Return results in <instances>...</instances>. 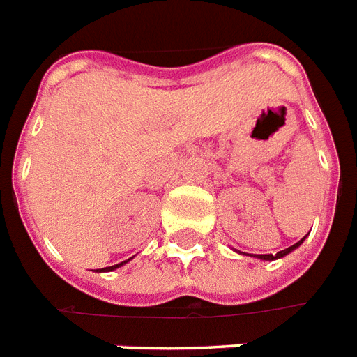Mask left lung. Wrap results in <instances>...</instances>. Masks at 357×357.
<instances>
[{
	"instance_id": "1",
	"label": "left lung",
	"mask_w": 357,
	"mask_h": 357,
	"mask_svg": "<svg viewBox=\"0 0 357 357\" xmlns=\"http://www.w3.org/2000/svg\"><path fill=\"white\" fill-rule=\"evenodd\" d=\"M305 237H307V235H305ZM305 237H302V238H300V241H298V243L293 244V246H289V248L282 250V252H278V254H254V255H252V257H257V259H261V261H274V259H280V257H285V255L291 254L293 250L298 248L300 244L304 243V238H305Z\"/></svg>"
}]
</instances>
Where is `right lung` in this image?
Returning a JSON list of instances; mask_svg holds the SVG:
<instances>
[{
    "label": "right lung",
    "mask_w": 357,
    "mask_h": 357,
    "mask_svg": "<svg viewBox=\"0 0 357 357\" xmlns=\"http://www.w3.org/2000/svg\"><path fill=\"white\" fill-rule=\"evenodd\" d=\"M129 261V259H128ZM128 261H122V263H119V265H113V266H105V268H96V272H111V271H116V268H120V266H123Z\"/></svg>",
    "instance_id": "right-lung-1"
}]
</instances>
